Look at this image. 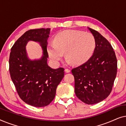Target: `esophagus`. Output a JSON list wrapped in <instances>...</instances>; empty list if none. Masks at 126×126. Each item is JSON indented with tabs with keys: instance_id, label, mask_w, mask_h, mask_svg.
<instances>
[{
	"instance_id": "34e87169",
	"label": "esophagus",
	"mask_w": 126,
	"mask_h": 126,
	"mask_svg": "<svg viewBox=\"0 0 126 126\" xmlns=\"http://www.w3.org/2000/svg\"><path fill=\"white\" fill-rule=\"evenodd\" d=\"M65 72H66V73H70V70L69 69H66L65 70Z\"/></svg>"
}]
</instances>
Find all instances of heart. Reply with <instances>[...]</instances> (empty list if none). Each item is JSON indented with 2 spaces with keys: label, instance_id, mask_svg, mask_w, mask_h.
I'll list each match as a JSON object with an SVG mask.
<instances>
[{
  "label": "heart",
  "instance_id": "b5f03b06",
  "mask_svg": "<svg viewBox=\"0 0 126 126\" xmlns=\"http://www.w3.org/2000/svg\"><path fill=\"white\" fill-rule=\"evenodd\" d=\"M95 47V38L91 34L66 30L57 34L54 41L48 45L47 49L49 56L54 61H59L65 53L68 63L80 65L89 59Z\"/></svg>",
  "mask_w": 126,
  "mask_h": 126
}]
</instances>
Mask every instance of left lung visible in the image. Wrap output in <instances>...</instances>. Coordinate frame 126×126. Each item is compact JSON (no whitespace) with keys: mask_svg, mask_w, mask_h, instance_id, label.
Masks as SVG:
<instances>
[{"mask_svg":"<svg viewBox=\"0 0 126 126\" xmlns=\"http://www.w3.org/2000/svg\"><path fill=\"white\" fill-rule=\"evenodd\" d=\"M96 41L92 56L72 69L76 95L82 102L94 104L111 93L117 73V58L111 45L97 31L88 28Z\"/></svg>","mask_w":126,"mask_h":126,"instance_id":"obj_1","label":"left lung"}]
</instances>
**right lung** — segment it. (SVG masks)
Masks as SVG:
<instances>
[{
  "mask_svg": "<svg viewBox=\"0 0 126 126\" xmlns=\"http://www.w3.org/2000/svg\"><path fill=\"white\" fill-rule=\"evenodd\" d=\"M50 29L27 31L14 44L9 58L11 80L20 99L35 107L49 105L54 99L56 89L64 76V69L51 68L47 63V38ZM29 40L38 42L44 51L39 60L32 61L27 56L25 46Z\"/></svg>",
  "mask_w": 126,
  "mask_h": 126,
  "instance_id": "obj_1",
  "label": "right lung"
}]
</instances>
